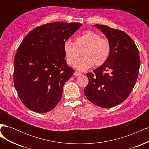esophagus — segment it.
Listing matches in <instances>:
<instances>
[{
  "label": "esophagus",
  "instance_id": "34e87169",
  "mask_svg": "<svg viewBox=\"0 0 149 149\" xmlns=\"http://www.w3.org/2000/svg\"><path fill=\"white\" fill-rule=\"evenodd\" d=\"M74 75H75V76H80V75H81V73H79V72H78V71H74Z\"/></svg>",
  "mask_w": 149,
  "mask_h": 149
}]
</instances>
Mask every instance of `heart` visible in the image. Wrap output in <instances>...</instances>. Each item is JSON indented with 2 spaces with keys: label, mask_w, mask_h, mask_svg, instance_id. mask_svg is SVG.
Instances as JSON below:
<instances>
[{
  "label": "heart",
  "mask_w": 149,
  "mask_h": 149,
  "mask_svg": "<svg viewBox=\"0 0 149 149\" xmlns=\"http://www.w3.org/2000/svg\"><path fill=\"white\" fill-rule=\"evenodd\" d=\"M63 49L66 62L73 65L82 53L81 58L74 64L79 71H86L94 64L101 66L107 61L111 53V45L108 40L93 31H86L76 38L75 43L68 40L64 42Z\"/></svg>",
  "instance_id": "heart-1"
}]
</instances>
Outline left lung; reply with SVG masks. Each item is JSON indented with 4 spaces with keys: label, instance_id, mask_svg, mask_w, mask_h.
<instances>
[{
    "label": "left lung",
    "instance_id": "1",
    "mask_svg": "<svg viewBox=\"0 0 149 149\" xmlns=\"http://www.w3.org/2000/svg\"><path fill=\"white\" fill-rule=\"evenodd\" d=\"M94 26L109 42L111 53L93 73L86 74L89 83L84 93L94 104L110 108L124 101L136 84L141 65L139 52L132 39L124 31L106 25Z\"/></svg>",
    "mask_w": 149,
    "mask_h": 149
}]
</instances>
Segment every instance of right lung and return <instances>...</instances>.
Wrapping results in <instances>:
<instances>
[{"mask_svg": "<svg viewBox=\"0 0 149 149\" xmlns=\"http://www.w3.org/2000/svg\"><path fill=\"white\" fill-rule=\"evenodd\" d=\"M82 24L53 22L34 29L22 40L14 58L13 82L21 101L38 113L53 109L74 70L66 64L64 42Z\"/></svg>", "mask_w": 149, "mask_h": 149, "instance_id": "obj_1", "label": "right lung"}]
</instances>
